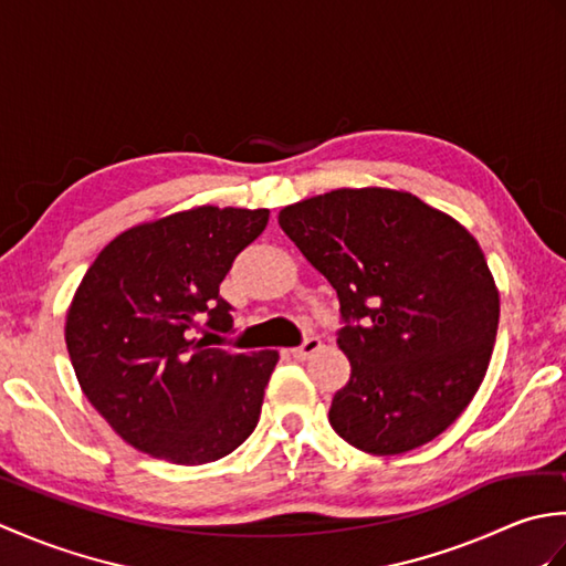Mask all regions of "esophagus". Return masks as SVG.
<instances>
[{
  "label": "esophagus",
  "instance_id": "1",
  "mask_svg": "<svg viewBox=\"0 0 566 566\" xmlns=\"http://www.w3.org/2000/svg\"><path fill=\"white\" fill-rule=\"evenodd\" d=\"M318 350H321V340H318V338H308V340H304V345L294 347L292 355H294L296 359H308L311 355L318 353Z\"/></svg>",
  "mask_w": 566,
  "mask_h": 566
}]
</instances>
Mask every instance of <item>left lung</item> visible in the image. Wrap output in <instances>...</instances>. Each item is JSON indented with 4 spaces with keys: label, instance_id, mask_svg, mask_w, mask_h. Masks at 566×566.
<instances>
[{
    "label": "left lung",
    "instance_id": "1",
    "mask_svg": "<svg viewBox=\"0 0 566 566\" xmlns=\"http://www.w3.org/2000/svg\"><path fill=\"white\" fill-rule=\"evenodd\" d=\"M276 221L338 292L350 379L333 396V430L369 454L448 430L482 387L499 328V290L474 235L387 187L333 189Z\"/></svg>",
    "mask_w": 566,
    "mask_h": 566
}]
</instances>
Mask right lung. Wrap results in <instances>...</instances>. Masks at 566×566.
<instances>
[{
	"instance_id": "add662e5",
	"label": "right lung",
	"mask_w": 566,
	"mask_h": 566,
	"mask_svg": "<svg viewBox=\"0 0 566 566\" xmlns=\"http://www.w3.org/2000/svg\"><path fill=\"white\" fill-rule=\"evenodd\" d=\"M268 219V209L209 203L163 216L116 235L82 276L65 318L70 363L90 403L136 450L207 464L255 430L280 353L207 340L233 328L219 286Z\"/></svg>"
}]
</instances>
